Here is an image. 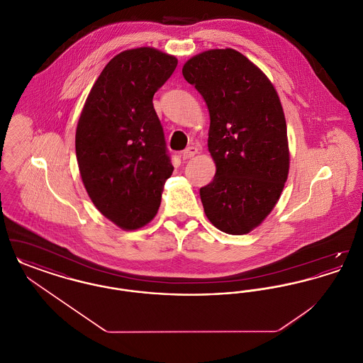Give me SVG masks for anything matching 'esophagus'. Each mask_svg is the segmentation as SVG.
Segmentation results:
<instances>
[{
    "instance_id": "esophagus-1",
    "label": "esophagus",
    "mask_w": 363,
    "mask_h": 363,
    "mask_svg": "<svg viewBox=\"0 0 363 363\" xmlns=\"http://www.w3.org/2000/svg\"><path fill=\"white\" fill-rule=\"evenodd\" d=\"M196 154H197V148H196V147H188L186 150H184V151H182V159H184V160H186V159L193 157Z\"/></svg>"
}]
</instances>
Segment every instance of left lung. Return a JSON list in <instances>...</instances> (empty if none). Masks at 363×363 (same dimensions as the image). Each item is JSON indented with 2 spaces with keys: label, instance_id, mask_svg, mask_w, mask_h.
Segmentation results:
<instances>
[{
  "label": "left lung",
  "instance_id": "1",
  "mask_svg": "<svg viewBox=\"0 0 363 363\" xmlns=\"http://www.w3.org/2000/svg\"><path fill=\"white\" fill-rule=\"evenodd\" d=\"M185 80L209 111L208 150L216 174L200 197L209 222L241 235L269 215L289 175L286 118L277 89L241 52L216 49L190 58Z\"/></svg>",
  "mask_w": 363,
  "mask_h": 363
}]
</instances>
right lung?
Instances as JSON below:
<instances>
[{"instance_id": "obj_1", "label": "right lung", "mask_w": 363, "mask_h": 363, "mask_svg": "<svg viewBox=\"0 0 363 363\" xmlns=\"http://www.w3.org/2000/svg\"><path fill=\"white\" fill-rule=\"evenodd\" d=\"M177 58L151 48L116 55L91 88L76 129V156L86 193L123 230L147 225L173 174L152 98Z\"/></svg>"}]
</instances>
